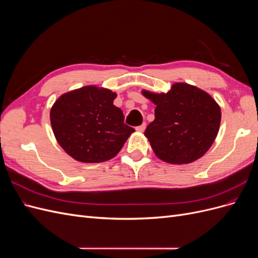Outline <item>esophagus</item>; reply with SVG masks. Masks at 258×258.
Returning a JSON list of instances; mask_svg holds the SVG:
<instances>
[{
	"label": "esophagus",
	"instance_id": "esophagus-1",
	"mask_svg": "<svg viewBox=\"0 0 258 258\" xmlns=\"http://www.w3.org/2000/svg\"><path fill=\"white\" fill-rule=\"evenodd\" d=\"M145 127H146V123L145 122H143L141 126H138L137 127V131H139V132H143L144 130H145Z\"/></svg>",
	"mask_w": 258,
	"mask_h": 258
}]
</instances>
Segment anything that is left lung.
Instances as JSON below:
<instances>
[{
  "instance_id": "obj_1",
  "label": "left lung",
  "mask_w": 258,
  "mask_h": 258,
  "mask_svg": "<svg viewBox=\"0 0 258 258\" xmlns=\"http://www.w3.org/2000/svg\"><path fill=\"white\" fill-rule=\"evenodd\" d=\"M142 93L156 104L144 135L158 158L183 165L207 153L221 123V108L212 97L185 83L172 85L167 93Z\"/></svg>"
}]
</instances>
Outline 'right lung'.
<instances>
[{"instance_id": "right-lung-1", "label": "right lung", "mask_w": 258, "mask_h": 258, "mask_svg": "<svg viewBox=\"0 0 258 258\" xmlns=\"http://www.w3.org/2000/svg\"><path fill=\"white\" fill-rule=\"evenodd\" d=\"M116 93L96 86L62 95L50 111V122L58 143L81 162H102L121 150L135 129L113 104Z\"/></svg>"}]
</instances>
